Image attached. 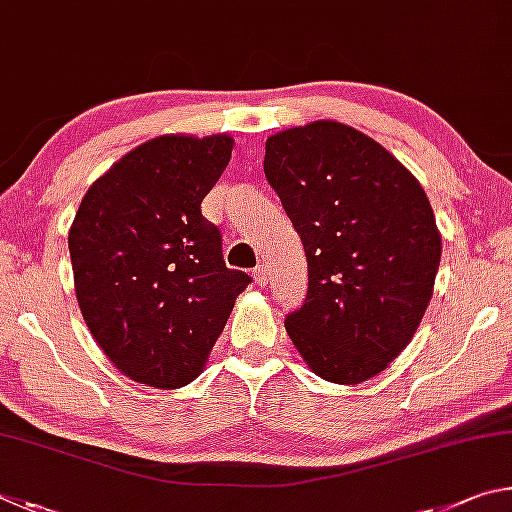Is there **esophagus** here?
<instances>
[{"instance_id":"1","label":"esophagus","mask_w":512,"mask_h":512,"mask_svg":"<svg viewBox=\"0 0 512 512\" xmlns=\"http://www.w3.org/2000/svg\"><path fill=\"white\" fill-rule=\"evenodd\" d=\"M251 276H254V281H256V285H261V288H263V285L267 283V270H265V267H263V265H258V267H256V270H254V272H251Z\"/></svg>"}]
</instances>
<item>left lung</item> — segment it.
I'll list each match as a JSON object with an SVG mask.
<instances>
[{
  "label": "left lung",
  "instance_id": "8db88e82",
  "mask_svg": "<svg viewBox=\"0 0 512 512\" xmlns=\"http://www.w3.org/2000/svg\"><path fill=\"white\" fill-rule=\"evenodd\" d=\"M265 177L301 236L308 297L285 330L310 371L360 384L416 335L441 265V231L418 179L339 121L265 141Z\"/></svg>",
  "mask_w": 512,
  "mask_h": 512
}]
</instances>
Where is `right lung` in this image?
Returning <instances> with one entry per match:
<instances>
[{
  "label": "right lung",
  "mask_w": 512,
  "mask_h": 512,
  "mask_svg": "<svg viewBox=\"0 0 512 512\" xmlns=\"http://www.w3.org/2000/svg\"><path fill=\"white\" fill-rule=\"evenodd\" d=\"M229 134H161L87 188L69 229L78 308L116 369L155 389L204 371L238 294L202 200L227 168Z\"/></svg>",
  "instance_id": "add662e5"
}]
</instances>
